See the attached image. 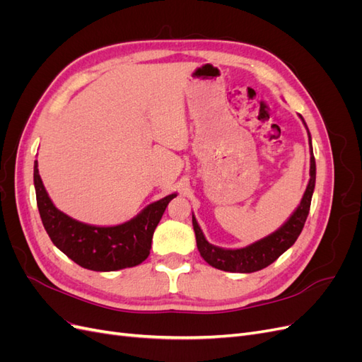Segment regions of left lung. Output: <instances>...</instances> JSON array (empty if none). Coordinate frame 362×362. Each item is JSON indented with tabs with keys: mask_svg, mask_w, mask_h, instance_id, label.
<instances>
[{
	"mask_svg": "<svg viewBox=\"0 0 362 362\" xmlns=\"http://www.w3.org/2000/svg\"><path fill=\"white\" fill-rule=\"evenodd\" d=\"M303 125L306 127L303 117L300 116ZM308 129V128H306ZM308 140L311 146V164H310V182L306 185V190L302 196L299 206L296 208L294 213L288 217V221L278 228L275 233L258 240L246 247L240 249H223L214 246L206 242L201 226L196 222V217H192L193 229L196 235V245L201 257L208 264L225 272L233 273H252L270 266L273 261H276L284 252L294 245L296 240L300 235L306 217L310 213L313 192L315 187V160L313 156L311 134L308 131Z\"/></svg>",
	"mask_w": 362,
	"mask_h": 362,
	"instance_id": "1",
	"label": "left lung"
}]
</instances>
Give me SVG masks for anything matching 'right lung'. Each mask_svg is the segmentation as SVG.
I'll list each match as a JSON object with an SVG mask.
<instances>
[{"instance_id": "1", "label": "right lung", "mask_w": 362, "mask_h": 362, "mask_svg": "<svg viewBox=\"0 0 362 362\" xmlns=\"http://www.w3.org/2000/svg\"><path fill=\"white\" fill-rule=\"evenodd\" d=\"M35 189L42 223L51 242L76 264L95 272L139 266L151 250L152 235L168 204L177 196L145 206L131 221L116 226H95L75 221L52 204L35 161Z\"/></svg>"}]
</instances>
